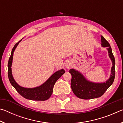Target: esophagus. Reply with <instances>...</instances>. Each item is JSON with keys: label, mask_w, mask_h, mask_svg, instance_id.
Returning <instances> with one entry per match:
<instances>
[{"label": "esophagus", "mask_w": 123, "mask_h": 123, "mask_svg": "<svg viewBox=\"0 0 123 123\" xmlns=\"http://www.w3.org/2000/svg\"><path fill=\"white\" fill-rule=\"evenodd\" d=\"M72 67V63L70 61H67L66 63V67L68 69Z\"/></svg>", "instance_id": "esophagus-1"}]
</instances>
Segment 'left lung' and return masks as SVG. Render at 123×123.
<instances>
[{
  "mask_svg": "<svg viewBox=\"0 0 123 123\" xmlns=\"http://www.w3.org/2000/svg\"><path fill=\"white\" fill-rule=\"evenodd\" d=\"M101 45L107 47L109 55L112 62L111 74L106 81L103 83H95L89 81L80 72L74 69H70L69 72L72 75L71 87L74 94L77 97L82 99H92L102 96L111 86L115 78V59L112 53L109 43L103 36H101Z\"/></svg>",
  "mask_w": 123,
  "mask_h": 123,
  "instance_id": "8db88e82",
  "label": "left lung"
}]
</instances>
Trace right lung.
<instances>
[{"label":"right lung","instance_id":"right-lung-1","mask_svg":"<svg viewBox=\"0 0 123 123\" xmlns=\"http://www.w3.org/2000/svg\"><path fill=\"white\" fill-rule=\"evenodd\" d=\"M21 41L22 39L14 45L12 50L11 56L8 62V77H9L10 82L12 86L16 89V91L25 99L37 101L46 100L51 97L55 82L65 73V71L63 69L58 70L52 75L44 84L35 88H27L20 86L14 80L12 74L11 67L12 66V60H13V52L17 46Z\"/></svg>","mask_w":123,"mask_h":123}]
</instances>
